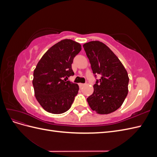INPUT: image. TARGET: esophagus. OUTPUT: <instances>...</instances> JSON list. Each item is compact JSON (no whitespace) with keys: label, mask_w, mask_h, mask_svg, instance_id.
I'll use <instances>...</instances> for the list:
<instances>
[{"label":"esophagus","mask_w":157,"mask_h":157,"mask_svg":"<svg viewBox=\"0 0 157 157\" xmlns=\"http://www.w3.org/2000/svg\"><path fill=\"white\" fill-rule=\"evenodd\" d=\"M85 85H86V84H82V83H80V84H79V86H80V87H82V86H85Z\"/></svg>","instance_id":"34e87169"}]
</instances>
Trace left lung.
<instances>
[{
    "label": "left lung",
    "instance_id": "left-lung-1",
    "mask_svg": "<svg viewBox=\"0 0 157 157\" xmlns=\"http://www.w3.org/2000/svg\"><path fill=\"white\" fill-rule=\"evenodd\" d=\"M83 47L93 73L101 75V78L94 85L93 94L87 98L88 105L100 115L115 111L128 95L127 71L117 56L103 42L90 41Z\"/></svg>",
    "mask_w": 157,
    "mask_h": 157
}]
</instances>
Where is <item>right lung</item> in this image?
Wrapping results in <instances>:
<instances>
[{"instance_id": "1", "label": "right lung", "mask_w": 157, "mask_h": 157, "mask_svg": "<svg viewBox=\"0 0 157 157\" xmlns=\"http://www.w3.org/2000/svg\"><path fill=\"white\" fill-rule=\"evenodd\" d=\"M81 49L78 42L64 39L52 46L38 62L33 85L36 100L47 112L61 114L71 107L79 87L67 79L74 75L71 65Z\"/></svg>"}]
</instances>
